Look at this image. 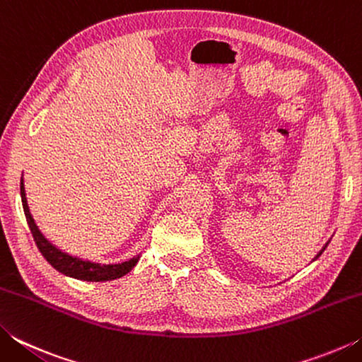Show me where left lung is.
I'll use <instances>...</instances> for the list:
<instances>
[{"label":"left lung","instance_id":"1","mask_svg":"<svg viewBox=\"0 0 362 362\" xmlns=\"http://www.w3.org/2000/svg\"><path fill=\"white\" fill-rule=\"evenodd\" d=\"M326 247H327V244H326V246H324V247H322V249H321V250H320V252H317V255H316V257H315V259H313V260H316V259H317V257H320V255H321V254H322V252H324V249H326Z\"/></svg>","mask_w":362,"mask_h":362}]
</instances>
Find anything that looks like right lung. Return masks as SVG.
<instances>
[{
    "instance_id": "right-lung-1",
    "label": "right lung",
    "mask_w": 362,
    "mask_h": 362,
    "mask_svg": "<svg viewBox=\"0 0 362 362\" xmlns=\"http://www.w3.org/2000/svg\"><path fill=\"white\" fill-rule=\"evenodd\" d=\"M21 196H22L23 212H25L27 223L30 226V231H32L36 246H38L42 257H45V259L51 263V265L56 268L57 272L66 274V276L75 278V279L95 281V283H99V281H112V279L124 276L126 273H129L131 269L136 267V263L139 262V257L127 260V262H122V263H115V265H100V263L81 260V259H76V257H71L69 254L62 252V250L57 249L56 246H52V244L49 243L45 236H42V233L38 230V226H36L32 214H30L28 204H27L25 188H23V179L21 180Z\"/></svg>"
}]
</instances>
